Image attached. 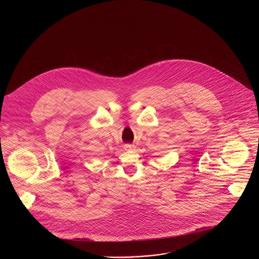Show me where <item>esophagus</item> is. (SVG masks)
Instances as JSON below:
<instances>
[{"label": "esophagus", "mask_w": 259, "mask_h": 259, "mask_svg": "<svg viewBox=\"0 0 259 259\" xmlns=\"http://www.w3.org/2000/svg\"><path fill=\"white\" fill-rule=\"evenodd\" d=\"M135 148V146H134V145H131V144H127V145L124 146V149H125V150H134Z\"/></svg>", "instance_id": "1"}]
</instances>
